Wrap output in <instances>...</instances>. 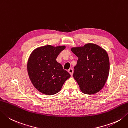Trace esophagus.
<instances>
[{
    "label": "esophagus",
    "mask_w": 128,
    "mask_h": 128,
    "mask_svg": "<svg viewBox=\"0 0 128 128\" xmlns=\"http://www.w3.org/2000/svg\"><path fill=\"white\" fill-rule=\"evenodd\" d=\"M68 72H69V73L71 75V76H72V74H73V69H69L68 70Z\"/></svg>",
    "instance_id": "1"
}]
</instances>
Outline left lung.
I'll list each match as a JSON object with an SVG mask.
<instances>
[{
    "mask_svg": "<svg viewBox=\"0 0 128 128\" xmlns=\"http://www.w3.org/2000/svg\"><path fill=\"white\" fill-rule=\"evenodd\" d=\"M71 50L78 58L73 77L80 90L86 94L97 93L104 87L109 76L110 63L106 51L93 43L72 47Z\"/></svg>",
    "mask_w": 128,
    "mask_h": 128,
    "instance_id": "8db88e82",
    "label": "left lung"
}]
</instances>
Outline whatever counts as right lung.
Instances as JSON below:
<instances>
[{
	"instance_id": "1",
	"label": "right lung",
	"mask_w": 128,
	"mask_h": 128,
	"mask_svg": "<svg viewBox=\"0 0 128 128\" xmlns=\"http://www.w3.org/2000/svg\"><path fill=\"white\" fill-rule=\"evenodd\" d=\"M66 46L47 45L36 48L27 62L28 74L32 84L41 93L52 96L60 91L64 82L70 77L56 61Z\"/></svg>"
}]
</instances>
